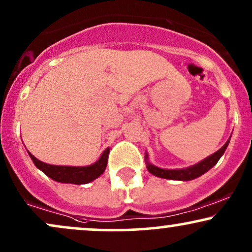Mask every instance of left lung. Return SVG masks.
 Returning a JSON list of instances; mask_svg holds the SVG:
<instances>
[{"label":"left lung","instance_id":"left-lung-1","mask_svg":"<svg viewBox=\"0 0 252 252\" xmlns=\"http://www.w3.org/2000/svg\"><path fill=\"white\" fill-rule=\"evenodd\" d=\"M229 142H230V138L220 150L216 151V153L213 154L211 156H209L208 158L203 159L199 163H197L196 165L189 166V168L178 169V170H166V169L157 168V166L150 164L149 162H147V168L150 174L155 175L157 177L166 178V180H176V181H191L193 178H197L201 175L205 174V172L210 170V169L216 164L218 159L220 158V156H222L224 151H225ZM145 157L148 158V156Z\"/></svg>","mask_w":252,"mask_h":252}]
</instances>
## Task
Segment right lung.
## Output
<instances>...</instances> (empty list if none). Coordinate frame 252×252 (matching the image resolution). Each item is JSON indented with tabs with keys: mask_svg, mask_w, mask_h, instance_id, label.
<instances>
[{
	"mask_svg": "<svg viewBox=\"0 0 252 252\" xmlns=\"http://www.w3.org/2000/svg\"><path fill=\"white\" fill-rule=\"evenodd\" d=\"M109 148L104 150L102 156L96 163L89 166H65V165H50L41 162L29 153L30 158L39 170L44 172L51 180L61 182V183L71 184H87L89 182L96 180L105 170L108 163Z\"/></svg>",
	"mask_w": 252,
	"mask_h": 252,
	"instance_id": "obj_1",
	"label": "right lung"
}]
</instances>
